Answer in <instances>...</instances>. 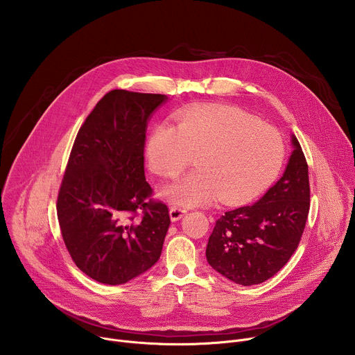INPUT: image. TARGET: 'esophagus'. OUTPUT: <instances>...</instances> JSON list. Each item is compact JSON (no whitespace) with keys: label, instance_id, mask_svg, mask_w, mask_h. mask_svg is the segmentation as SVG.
<instances>
[{"label":"esophagus","instance_id":"esophagus-1","mask_svg":"<svg viewBox=\"0 0 355 355\" xmlns=\"http://www.w3.org/2000/svg\"><path fill=\"white\" fill-rule=\"evenodd\" d=\"M185 209H182L181 207H171L170 208V218H171V220L173 222H177V220H180L184 215H185Z\"/></svg>","mask_w":355,"mask_h":355}]
</instances>
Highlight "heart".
Returning a JSON list of instances; mask_svg holds the SVG:
<instances>
[{"label": "heart", "mask_w": 355, "mask_h": 355, "mask_svg": "<svg viewBox=\"0 0 355 355\" xmlns=\"http://www.w3.org/2000/svg\"><path fill=\"white\" fill-rule=\"evenodd\" d=\"M285 153L275 128L227 105L188 110L177 125H159L147 143L150 167L162 178H177L195 156L196 168L166 191L184 207L209 204L218 196L230 205L256 198L278 177Z\"/></svg>", "instance_id": "heart-1"}]
</instances>
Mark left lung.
I'll return each instance as SVG.
<instances>
[{
    "label": "left lung",
    "instance_id": "8db88e82",
    "mask_svg": "<svg viewBox=\"0 0 355 355\" xmlns=\"http://www.w3.org/2000/svg\"><path fill=\"white\" fill-rule=\"evenodd\" d=\"M281 180L254 205L225 212L207 245L214 270L240 285L274 277L292 257L305 230L311 187L308 163L297 139Z\"/></svg>",
    "mask_w": 355,
    "mask_h": 355
}]
</instances>
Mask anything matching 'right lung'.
Returning a JSON list of instances; mask_svg holds the SVG:
<instances>
[{
	"instance_id": "1",
	"label": "right lung",
	"mask_w": 355,
	"mask_h": 355,
	"mask_svg": "<svg viewBox=\"0 0 355 355\" xmlns=\"http://www.w3.org/2000/svg\"><path fill=\"white\" fill-rule=\"evenodd\" d=\"M167 96L112 89L81 125L58 195L69 254L89 278L126 284L160 259L168 208L144 177L147 119Z\"/></svg>"
}]
</instances>
